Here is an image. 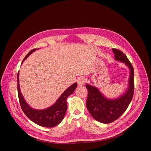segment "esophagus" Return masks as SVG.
Masks as SVG:
<instances>
[{"label":"esophagus","mask_w":151,"mask_h":151,"mask_svg":"<svg viewBox=\"0 0 151 151\" xmlns=\"http://www.w3.org/2000/svg\"><path fill=\"white\" fill-rule=\"evenodd\" d=\"M86 82V79L84 78V77H80L79 79L77 80V84L79 86H83Z\"/></svg>","instance_id":"1"}]
</instances>
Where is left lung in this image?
Instances as JSON below:
<instances>
[{
  "label": "left lung",
  "mask_w": 151,
  "mask_h": 151,
  "mask_svg": "<svg viewBox=\"0 0 151 151\" xmlns=\"http://www.w3.org/2000/svg\"><path fill=\"white\" fill-rule=\"evenodd\" d=\"M115 60L124 63L129 67L130 75L128 88L125 93L115 99L107 98L96 87L86 84L88 91L86 107L96 120L103 123H110L118 119L125 111L134 95V71L125 55L119 50L113 48Z\"/></svg>",
  "instance_id": "obj_1"
}]
</instances>
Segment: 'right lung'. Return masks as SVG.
<instances>
[{
	"label": "right lung",
	"mask_w": 151,
	"mask_h": 151,
	"mask_svg": "<svg viewBox=\"0 0 151 151\" xmlns=\"http://www.w3.org/2000/svg\"><path fill=\"white\" fill-rule=\"evenodd\" d=\"M36 50L33 49L30 51L25 58L22 60L23 62L30 55L35 52ZM77 84L75 83L72 84L63 92L57 101L52 106L43 109H36L31 108L26 103L23 96L21 94L19 81V72L17 74V92L19 97V103L22 111L24 113L29 119L40 126L45 127H54L58 125L65 116L67 109V99L68 96L71 95L74 93V90L77 88Z\"/></svg>",
	"instance_id": "right-lung-1"
}]
</instances>
